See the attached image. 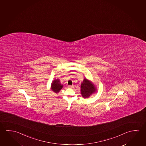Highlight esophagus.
Here are the masks:
<instances>
[{
	"label": "esophagus",
	"mask_w": 146,
	"mask_h": 146,
	"mask_svg": "<svg viewBox=\"0 0 146 146\" xmlns=\"http://www.w3.org/2000/svg\"><path fill=\"white\" fill-rule=\"evenodd\" d=\"M68 87L69 88H72L74 87V86L73 85H68Z\"/></svg>",
	"instance_id": "34e87169"
}]
</instances>
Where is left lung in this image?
I'll use <instances>...</instances> for the list:
<instances>
[{"mask_svg": "<svg viewBox=\"0 0 146 146\" xmlns=\"http://www.w3.org/2000/svg\"><path fill=\"white\" fill-rule=\"evenodd\" d=\"M95 87L88 80L85 79L81 84V91L82 96L85 98L90 96L92 93L95 92Z\"/></svg>", "mask_w": 146, "mask_h": 146, "instance_id": "1", "label": "left lung"}]
</instances>
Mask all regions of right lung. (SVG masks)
I'll return each instance as SVG.
<instances>
[{"label": "right lung", "mask_w": 146, "mask_h": 146, "mask_svg": "<svg viewBox=\"0 0 146 146\" xmlns=\"http://www.w3.org/2000/svg\"><path fill=\"white\" fill-rule=\"evenodd\" d=\"M62 87L63 85H61L59 80L57 79V80H55L53 82V83L52 84V85H51V89H52V90L54 92L58 93L62 89Z\"/></svg>", "instance_id": "right-lung-1"}]
</instances>
